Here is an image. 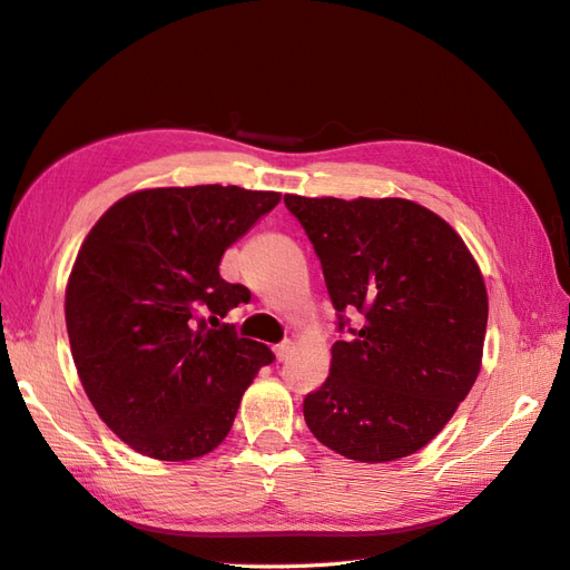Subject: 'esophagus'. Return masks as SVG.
<instances>
[{"label":"esophagus","instance_id":"34e87169","mask_svg":"<svg viewBox=\"0 0 570 570\" xmlns=\"http://www.w3.org/2000/svg\"><path fill=\"white\" fill-rule=\"evenodd\" d=\"M291 352H294V344H291L288 340H286V342H282V344H276V346H274V354H276V361H286Z\"/></svg>","mask_w":570,"mask_h":570}]
</instances>
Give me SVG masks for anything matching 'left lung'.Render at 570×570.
Listing matches in <instances>:
<instances>
[{
  "label": "left lung",
  "instance_id": "1",
  "mask_svg": "<svg viewBox=\"0 0 570 570\" xmlns=\"http://www.w3.org/2000/svg\"><path fill=\"white\" fill-rule=\"evenodd\" d=\"M323 265L340 332L327 381L303 400L320 443L356 462L412 455L443 431L481 368L489 296L455 228L402 197L284 195Z\"/></svg>",
  "mask_w": 570,
  "mask_h": 570
}]
</instances>
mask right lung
Listing matches in <instances>:
<instances>
[{"mask_svg": "<svg viewBox=\"0 0 570 570\" xmlns=\"http://www.w3.org/2000/svg\"><path fill=\"white\" fill-rule=\"evenodd\" d=\"M279 199L238 185L139 189L81 243L65 294L71 356L98 416L141 455H207L274 361L269 346L218 325L250 301L218 265Z\"/></svg>", "mask_w": 570, "mask_h": 570, "instance_id": "1", "label": "right lung"}]
</instances>
